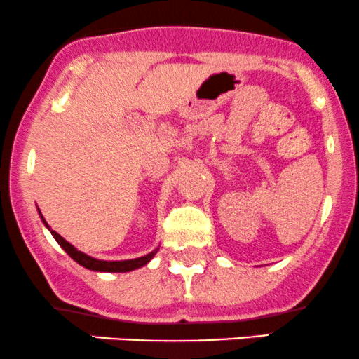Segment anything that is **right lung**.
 <instances>
[{
    "label": "right lung",
    "instance_id": "obj_1",
    "mask_svg": "<svg viewBox=\"0 0 359 359\" xmlns=\"http://www.w3.org/2000/svg\"><path fill=\"white\" fill-rule=\"evenodd\" d=\"M39 214H41V210H39ZM42 217V214H41ZM43 220V217H42ZM43 224L47 225L46 220H43ZM48 229V225H47ZM50 230V229H48ZM50 233L53 235V238L57 240L58 245L65 250V252L70 255V257L75 259V262L78 264H81V266H85L88 269H93V271H106V273H126V271H132V269H137L140 266H144V264H147L150 262L151 258L155 257V253L158 252V248L154 250V252L145 255V257H140V258H134V259H124V262H102V259H96L93 257H88L86 253L80 252V250H76L75 247H73L72 243H68L65 238L60 237L55 230H50Z\"/></svg>",
    "mask_w": 359,
    "mask_h": 359
}]
</instances>
